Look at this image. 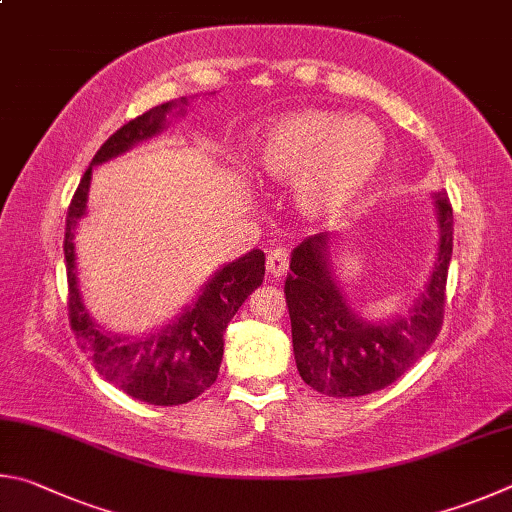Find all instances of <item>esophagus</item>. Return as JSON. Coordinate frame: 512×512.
Returning <instances> with one entry per match:
<instances>
[{"instance_id":"34e87169","label":"esophagus","mask_w":512,"mask_h":512,"mask_svg":"<svg viewBox=\"0 0 512 512\" xmlns=\"http://www.w3.org/2000/svg\"><path fill=\"white\" fill-rule=\"evenodd\" d=\"M288 265H290L288 249L276 247V249L270 251V254H267L265 267H267V272H270L272 276H283L285 272H288Z\"/></svg>"}]
</instances>
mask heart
<instances>
[{
    "instance_id": "obj_1",
    "label": "heart",
    "mask_w": 512,
    "mask_h": 512,
    "mask_svg": "<svg viewBox=\"0 0 512 512\" xmlns=\"http://www.w3.org/2000/svg\"><path fill=\"white\" fill-rule=\"evenodd\" d=\"M387 159L384 132L362 116L301 110L283 116L254 146V168L294 184L299 209L315 220L342 218L373 186Z\"/></svg>"
}]
</instances>
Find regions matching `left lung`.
<instances>
[{
    "mask_svg": "<svg viewBox=\"0 0 512 512\" xmlns=\"http://www.w3.org/2000/svg\"><path fill=\"white\" fill-rule=\"evenodd\" d=\"M438 224L436 258L418 299L407 312L369 319L357 312L333 270L335 233H317L292 249L285 303L292 321L294 360L303 382L330 398H355L396 382L443 321L454 215L445 191L432 193Z\"/></svg>",
    "mask_w": 512,
    "mask_h": 512,
    "instance_id": "left-lung-1",
    "label": "left lung"
}]
</instances>
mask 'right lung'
Returning a JSON list of instances; mask_svg holds the SVG:
<instances>
[{
	"label": "right lung",
	"mask_w": 512,
	"mask_h": 512,
	"mask_svg": "<svg viewBox=\"0 0 512 512\" xmlns=\"http://www.w3.org/2000/svg\"><path fill=\"white\" fill-rule=\"evenodd\" d=\"M188 98L161 103L116 130L96 152L69 204L65 229V263L69 281L71 330L94 369L134 400L157 407L184 405L200 396L218 378L224 330L245 299L263 283L265 254L251 249L211 274L197 297L168 324L146 333H114L89 315L76 272V227L87 215L94 166L123 155L137 143L168 128L170 116H184Z\"/></svg>",
	"instance_id": "add662e5"
}]
</instances>
